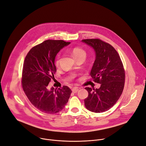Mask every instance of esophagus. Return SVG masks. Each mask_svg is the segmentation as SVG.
Instances as JSON below:
<instances>
[{"mask_svg":"<svg viewBox=\"0 0 146 146\" xmlns=\"http://www.w3.org/2000/svg\"><path fill=\"white\" fill-rule=\"evenodd\" d=\"M79 91V88L78 87H74L72 88V92L74 93H76Z\"/></svg>","mask_w":146,"mask_h":146,"instance_id":"34e87169","label":"esophagus"}]
</instances>
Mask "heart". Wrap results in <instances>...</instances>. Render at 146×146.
<instances>
[{
    "label": "heart",
    "instance_id": "1",
    "mask_svg": "<svg viewBox=\"0 0 146 146\" xmlns=\"http://www.w3.org/2000/svg\"><path fill=\"white\" fill-rule=\"evenodd\" d=\"M71 53L72 56H73V58L76 60L80 57H82V56H84L85 57L86 56V52L84 49H82V48H78V47H76L73 48L71 50ZM55 64L56 66H58L59 64V57L58 56L57 58L55 60Z\"/></svg>",
    "mask_w": 146,
    "mask_h": 146
}]
</instances>
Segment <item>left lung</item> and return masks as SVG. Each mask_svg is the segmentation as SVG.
<instances>
[{
    "instance_id": "8db88e82",
    "label": "left lung",
    "mask_w": 146,
    "mask_h": 146,
    "mask_svg": "<svg viewBox=\"0 0 146 146\" xmlns=\"http://www.w3.org/2000/svg\"><path fill=\"white\" fill-rule=\"evenodd\" d=\"M82 42L94 49L96 60L90 74L100 84L99 88L86 87L88 96L84 100L86 108L95 113L109 110L115 105L122 93L125 84V70L115 49L110 44L98 39Z\"/></svg>"
}]
</instances>
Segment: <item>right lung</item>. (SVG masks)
I'll return each instance as SVG.
<instances>
[{"label":"right lung","instance_id":"obj_1","mask_svg":"<svg viewBox=\"0 0 146 146\" xmlns=\"http://www.w3.org/2000/svg\"><path fill=\"white\" fill-rule=\"evenodd\" d=\"M70 42L47 40L31 48L25 58L22 86L26 96L36 108L48 114H55L64 108L72 91L67 86L62 89L49 88L56 72L55 56Z\"/></svg>","mask_w":146,"mask_h":146}]
</instances>
